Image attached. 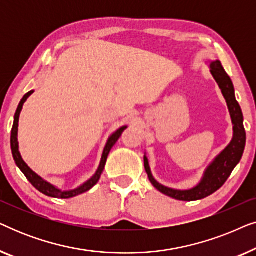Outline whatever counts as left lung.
<instances>
[{"label": "left lung", "mask_w": 256, "mask_h": 256, "mask_svg": "<svg viewBox=\"0 0 256 256\" xmlns=\"http://www.w3.org/2000/svg\"><path fill=\"white\" fill-rule=\"evenodd\" d=\"M210 72L218 84L219 88L225 98L227 107L230 115V120L233 124V138L228 143V146L222 150L219 155L214 157V160L206 168L202 177L196 186L188 188V190H178L164 186L158 183L152 174V169L149 166V160L144 152V169L148 174V178L154 186H155L163 194L183 202H194L199 199L206 198L225 184L227 178L230 176L241 157H242L244 146H246V132L244 128V115L240 104L236 99V92L230 78L224 70L220 60H208Z\"/></svg>", "instance_id": "left-lung-1"}]
</instances>
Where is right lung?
<instances>
[{
	"instance_id": "add662e5",
	"label": "right lung",
	"mask_w": 256,
	"mask_h": 256,
	"mask_svg": "<svg viewBox=\"0 0 256 256\" xmlns=\"http://www.w3.org/2000/svg\"><path fill=\"white\" fill-rule=\"evenodd\" d=\"M34 92V90H30V92H28L26 96L22 98V100L20 101L18 107H17V110H16L15 116H14V124H12V138H10V146H12V157H14V160H15L16 166L20 168V170L22 171V172L24 174V176L28 178V180H29L38 191L42 192V194H44L45 196H48V197L59 198V199H68V198L76 197V196H78V194H84V192H87L88 190H90V188H92L94 185L98 183V182H99L101 174L104 172V166H106L107 157H108V155H110V152L114 146L115 143L118 142V140L121 138L122 132L127 129V126H122L121 128H118L116 132H114L113 134L108 138L106 146H104V148L102 156H101L99 166H98L96 174H94L88 180H86L85 183L79 185L78 188H72V190H62V188H59L56 186V185L51 184L50 182L45 180L43 177H40V174H37L36 172H34V171L31 169V168L28 166L26 162H24V160L22 158V155H20V152L18 138H17V136H18L20 115V112H22V110H23V104H26L28 98H29Z\"/></svg>"
}]
</instances>
